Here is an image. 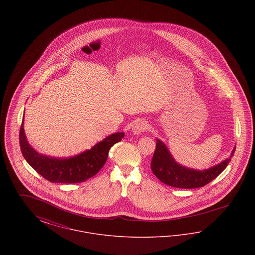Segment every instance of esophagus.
Here are the masks:
<instances>
[{
  "instance_id": "1",
  "label": "esophagus",
  "mask_w": 255,
  "mask_h": 255,
  "mask_svg": "<svg viewBox=\"0 0 255 255\" xmlns=\"http://www.w3.org/2000/svg\"><path fill=\"white\" fill-rule=\"evenodd\" d=\"M148 123L144 122V121H141V122H138L137 123L134 124L133 128V133L134 134H138V133H142L146 131L148 129Z\"/></svg>"
}]
</instances>
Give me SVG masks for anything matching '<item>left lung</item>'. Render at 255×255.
Here are the masks:
<instances>
[{"label":"left lung","instance_id":"obj_1","mask_svg":"<svg viewBox=\"0 0 255 255\" xmlns=\"http://www.w3.org/2000/svg\"><path fill=\"white\" fill-rule=\"evenodd\" d=\"M156 150L151 161V169L160 182L178 188H198L203 187L213 181L226 169L234 155L236 147L231 151L230 158L208 169L196 170L182 166L178 163L165 144L156 139Z\"/></svg>","mask_w":255,"mask_h":255}]
</instances>
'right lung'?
<instances>
[{"label":"right lung","instance_id":"1","mask_svg":"<svg viewBox=\"0 0 255 255\" xmlns=\"http://www.w3.org/2000/svg\"><path fill=\"white\" fill-rule=\"evenodd\" d=\"M124 133H112L90 150L72 158H53L37 153L26 140L24 119L20 128V147L27 163L50 182L77 183L94 177L105 164L111 147L121 141Z\"/></svg>","mask_w":255,"mask_h":255}]
</instances>
